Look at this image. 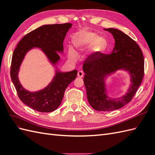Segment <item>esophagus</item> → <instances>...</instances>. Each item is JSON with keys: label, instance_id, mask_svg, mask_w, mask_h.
I'll list each match as a JSON object with an SVG mask.
<instances>
[{"label": "esophagus", "instance_id": "1", "mask_svg": "<svg viewBox=\"0 0 155 155\" xmlns=\"http://www.w3.org/2000/svg\"><path fill=\"white\" fill-rule=\"evenodd\" d=\"M83 72L82 71H79L78 72V78H83Z\"/></svg>", "mask_w": 155, "mask_h": 155}]
</instances>
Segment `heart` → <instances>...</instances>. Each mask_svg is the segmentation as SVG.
Returning a JSON list of instances; mask_svg holds the SVG:
<instances>
[{"instance_id":"1","label":"heart","mask_w":155,"mask_h":155,"mask_svg":"<svg viewBox=\"0 0 155 155\" xmlns=\"http://www.w3.org/2000/svg\"><path fill=\"white\" fill-rule=\"evenodd\" d=\"M72 43L78 50L81 51L91 45V49L93 53H98L104 49L106 41L104 37L97 36L94 32L88 30H81L72 37ZM68 57L70 60L75 61L78 59V54L72 48L68 49Z\"/></svg>"}]
</instances>
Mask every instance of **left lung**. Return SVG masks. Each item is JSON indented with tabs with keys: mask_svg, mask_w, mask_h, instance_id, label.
<instances>
[{
	"mask_svg": "<svg viewBox=\"0 0 155 155\" xmlns=\"http://www.w3.org/2000/svg\"><path fill=\"white\" fill-rule=\"evenodd\" d=\"M113 35L114 48L110 54H98L89 56L84 61L85 75L83 81L89 104L98 111L118 109L132 100L141 84L144 75L142 51L136 42L121 31L115 28L104 29ZM118 69L127 71L131 76V85L123 97L111 98L107 96L105 78Z\"/></svg>",
	"mask_w": 155,
	"mask_h": 155,
	"instance_id": "8db88e82",
	"label": "left lung"
}]
</instances>
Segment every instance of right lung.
I'll list each match as a JSON object with an SVG mask.
<instances>
[{
    "label": "right lung",
    "mask_w": 155,
    "mask_h": 155,
    "mask_svg": "<svg viewBox=\"0 0 155 155\" xmlns=\"http://www.w3.org/2000/svg\"><path fill=\"white\" fill-rule=\"evenodd\" d=\"M70 23L46 25L31 31L19 41L12 55L10 75L19 99L31 109L41 112H50L57 109L61 103L64 91L76 78L78 71L61 72L56 70L49 85L37 92H30L22 87L18 80V72L26 54L34 47L39 48L50 61L56 64L60 59L58 52L63 51V41Z\"/></svg>",
    "instance_id": "obj_1"
}]
</instances>
